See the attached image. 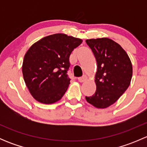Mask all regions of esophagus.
<instances>
[{"instance_id":"esophagus-1","label":"esophagus","mask_w":147,"mask_h":147,"mask_svg":"<svg viewBox=\"0 0 147 147\" xmlns=\"http://www.w3.org/2000/svg\"><path fill=\"white\" fill-rule=\"evenodd\" d=\"M87 80V77L86 76V75H84V76L78 78V81H79L80 82H85Z\"/></svg>"}]
</instances>
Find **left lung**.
Listing matches in <instances>:
<instances>
[{"instance_id": "1", "label": "left lung", "mask_w": 147, "mask_h": 147, "mask_svg": "<svg viewBox=\"0 0 147 147\" xmlns=\"http://www.w3.org/2000/svg\"><path fill=\"white\" fill-rule=\"evenodd\" d=\"M96 58L97 90L87 102L99 109L113 105L127 90L132 77L131 60L124 49L107 38L86 40Z\"/></svg>"}]
</instances>
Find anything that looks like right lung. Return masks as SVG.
I'll use <instances>...</instances> for the list:
<instances>
[{"label":"right lung","instance_id":"obj_1","mask_svg":"<svg viewBox=\"0 0 147 147\" xmlns=\"http://www.w3.org/2000/svg\"><path fill=\"white\" fill-rule=\"evenodd\" d=\"M82 40L57 33L45 37L26 53L22 71L26 86L35 100L53 104L63 97L70 79L69 55Z\"/></svg>","mask_w":147,"mask_h":147}]
</instances>
